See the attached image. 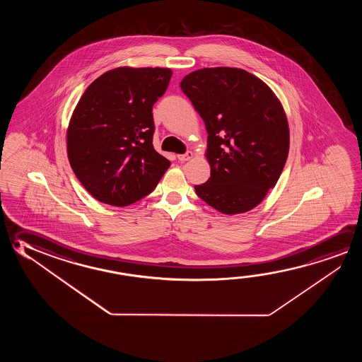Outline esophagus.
<instances>
[{
    "mask_svg": "<svg viewBox=\"0 0 362 362\" xmlns=\"http://www.w3.org/2000/svg\"><path fill=\"white\" fill-rule=\"evenodd\" d=\"M193 156H194V154H193L192 151H188V153H185V154L178 155V159L179 161L183 163V161L190 160Z\"/></svg>",
    "mask_w": 362,
    "mask_h": 362,
    "instance_id": "esophagus-1",
    "label": "esophagus"
}]
</instances>
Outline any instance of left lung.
Segmentation results:
<instances>
[{
	"mask_svg": "<svg viewBox=\"0 0 362 362\" xmlns=\"http://www.w3.org/2000/svg\"><path fill=\"white\" fill-rule=\"evenodd\" d=\"M207 130L211 177L197 196L221 214L247 212L275 187L289 153V126L272 88L249 71L217 66L180 82Z\"/></svg>",
	"mask_w": 362,
	"mask_h": 362,
	"instance_id": "obj_1",
	"label": "left lung"
}]
</instances>
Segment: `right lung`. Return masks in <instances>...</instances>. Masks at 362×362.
<instances>
[{"instance_id":"1","label":"right lung","mask_w":362,"mask_h":362,"mask_svg":"<svg viewBox=\"0 0 362 362\" xmlns=\"http://www.w3.org/2000/svg\"><path fill=\"white\" fill-rule=\"evenodd\" d=\"M169 68L119 66L86 89L66 130L71 169L89 194L124 207L148 196L170 161L153 146V106L165 93Z\"/></svg>"}]
</instances>
